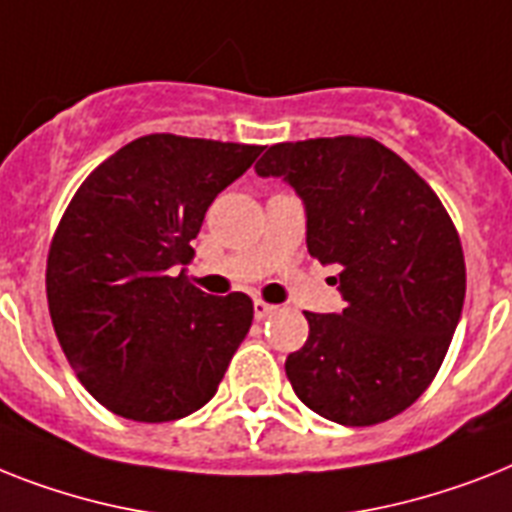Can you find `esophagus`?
Returning <instances> with one entry per match:
<instances>
[{"label": "esophagus", "instance_id": "obj_1", "mask_svg": "<svg viewBox=\"0 0 512 512\" xmlns=\"http://www.w3.org/2000/svg\"><path fill=\"white\" fill-rule=\"evenodd\" d=\"M276 307L268 305V302H263V299H255V318L257 321H263V318H268L270 313H273Z\"/></svg>", "mask_w": 512, "mask_h": 512}]
</instances>
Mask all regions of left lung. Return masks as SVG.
<instances>
[{
    "instance_id": "obj_1",
    "label": "left lung",
    "mask_w": 512,
    "mask_h": 512,
    "mask_svg": "<svg viewBox=\"0 0 512 512\" xmlns=\"http://www.w3.org/2000/svg\"><path fill=\"white\" fill-rule=\"evenodd\" d=\"M257 176L305 202L307 252L336 265L344 307L305 313L310 334L286 376L313 413L373 426L413 405L450 350L465 299L460 236L400 155L368 136L284 141Z\"/></svg>"
}]
</instances>
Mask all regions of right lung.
<instances>
[{
  "label": "right lung",
  "mask_w": 512,
  "mask_h": 512,
  "mask_svg": "<svg viewBox=\"0 0 512 512\" xmlns=\"http://www.w3.org/2000/svg\"><path fill=\"white\" fill-rule=\"evenodd\" d=\"M263 147L149 134L89 173L54 231L47 302L89 394L128 421L162 423L213 400L252 326L242 292L210 297L176 273L207 207Z\"/></svg>",
  "instance_id": "add662e5"
}]
</instances>
